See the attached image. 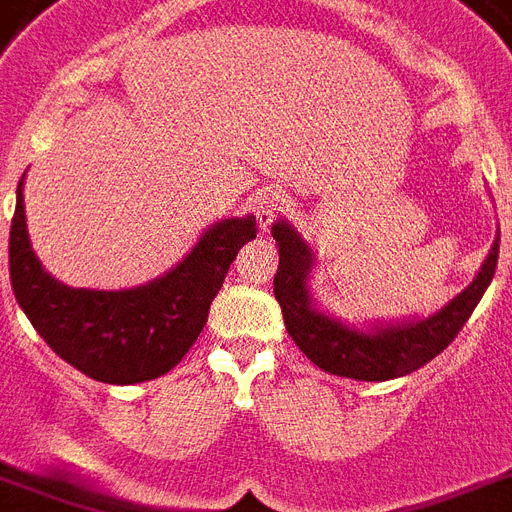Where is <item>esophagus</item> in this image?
Instances as JSON below:
<instances>
[{
	"instance_id": "esophagus-1",
	"label": "esophagus",
	"mask_w": 512,
	"mask_h": 512,
	"mask_svg": "<svg viewBox=\"0 0 512 512\" xmlns=\"http://www.w3.org/2000/svg\"><path fill=\"white\" fill-rule=\"evenodd\" d=\"M249 205H252V210H255L260 229L265 231L270 223H273V218L281 213L283 195H281V192H276V190H260V192H255V195L249 197Z\"/></svg>"
}]
</instances>
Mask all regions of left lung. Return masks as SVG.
I'll return each mask as SVG.
<instances>
[{"instance_id": "8db88e82", "label": "left lung", "mask_w": 512, "mask_h": 512, "mask_svg": "<svg viewBox=\"0 0 512 512\" xmlns=\"http://www.w3.org/2000/svg\"><path fill=\"white\" fill-rule=\"evenodd\" d=\"M273 239L278 242V273L273 278V294L281 304L283 322L294 343L307 354L309 362L338 377L382 382L403 377L432 362L466 325L474 307L492 283L500 255V234L489 249L487 260L476 278L453 302L424 320L395 322L385 328L356 330L346 322L320 312L312 302L307 278L315 265V255L294 226L286 221L273 223Z\"/></svg>"}]
</instances>
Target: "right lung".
<instances>
[{
  "mask_svg": "<svg viewBox=\"0 0 512 512\" xmlns=\"http://www.w3.org/2000/svg\"><path fill=\"white\" fill-rule=\"evenodd\" d=\"M23 179L10 229V281L38 336L98 382L135 385L174 369L205 328L236 252L257 236L255 216L213 223L182 263L145 286L72 289L51 278L30 247Z\"/></svg>",
  "mask_w": 512,
  "mask_h": 512,
  "instance_id": "right-lung-1",
  "label": "right lung"
}]
</instances>
